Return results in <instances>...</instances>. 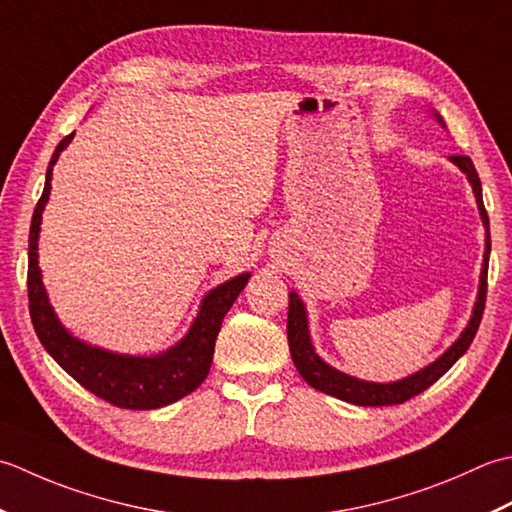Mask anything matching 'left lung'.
<instances>
[{"mask_svg":"<svg viewBox=\"0 0 512 512\" xmlns=\"http://www.w3.org/2000/svg\"><path fill=\"white\" fill-rule=\"evenodd\" d=\"M451 161L468 176V181H471L475 198H477V205H479V214H482V221L488 227V214H486L484 198H482V183H479V176H477L473 161L464 154L451 156ZM488 254H490V234L486 232V254H484L482 278H479V294H477L473 318H471V322H468V327L464 329L462 336L457 338V342L444 353L442 358H437L433 364H429V367L417 371L415 375H409V378H404L400 382H391V384L362 382V380L351 378V375H344L336 369H331L327 362H322L314 353V347H311L305 307H302V302H300L296 291H291V294H289V314H287V340H289L291 360H294L298 373L302 375V378H305L309 387H314V389L327 393V395H333V398H338V400L358 404V406L402 404L406 400H411L413 395L426 391L433 382L440 380L442 375L464 356L468 347H471V342H473L475 333L479 329V322H482L484 305H486Z\"/></svg>","mask_w":512,"mask_h":512,"instance_id":"obj_1","label":"left lung"}]
</instances>
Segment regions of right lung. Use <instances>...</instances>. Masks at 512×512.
<instances>
[{
	"label": "right lung",
	"instance_id": "1",
	"mask_svg": "<svg viewBox=\"0 0 512 512\" xmlns=\"http://www.w3.org/2000/svg\"><path fill=\"white\" fill-rule=\"evenodd\" d=\"M75 132L59 141L55 154L46 170V185L37 201L33 223L28 236V309L30 320L37 331L39 342L66 373H70L83 389L95 393L97 398L110 402L119 409H161L165 404L185 398L196 387H201L212 367L214 342L221 322L238 294L245 289L249 274L227 280L225 285L212 289L205 296L201 311L194 320L190 333L170 351L154 358H132L110 353L72 338L59 325L57 316L48 305L46 289L41 285L37 267V236L41 225V212L50 194L52 165L59 159Z\"/></svg>",
	"mask_w": 512,
	"mask_h": 512
}]
</instances>
